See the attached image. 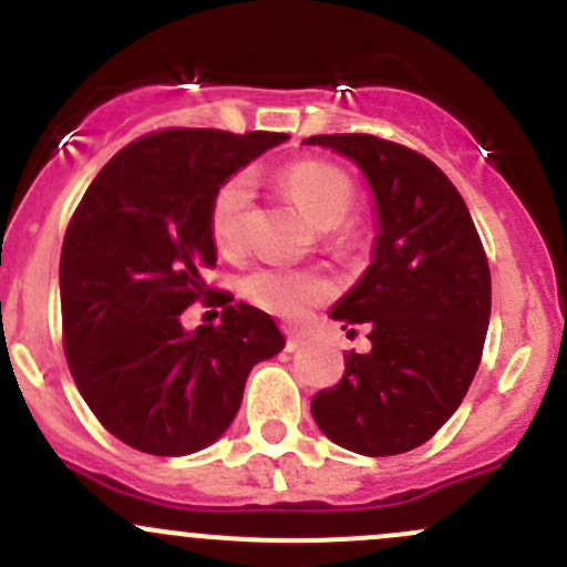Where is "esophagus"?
Returning a JSON list of instances; mask_svg holds the SVG:
<instances>
[{"label": "esophagus", "instance_id": "34e87169", "mask_svg": "<svg viewBox=\"0 0 567 567\" xmlns=\"http://www.w3.org/2000/svg\"><path fill=\"white\" fill-rule=\"evenodd\" d=\"M302 347V336L295 330H286V352H297Z\"/></svg>", "mask_w": 567, "mask_h": 567}]
</instances>
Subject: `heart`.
<instances>
[{"label":"heart","instance_id":"b5f03b06","mask_svg":"<svg viewBox=\"0 0 567 567\" xmlns=\"http://www.w3.org/2000/svg\"><path fill=\"white\" fill-rule=\"evenodd\" d=\"M284 194L302 209L317 229H327V240L343 248L352 240V229L343 224L354 204L352 179L327 161H297L286 166L278 177ZM250 204V179L235 174L215 190L209 202V235L215 248L224 254L240 250L245 235V215ZM330 281L317 270L300 267H254L240 281V291L248 302L261 311L284 319H300L330 295Z\"/></svg>","mask_w":567,"mask_h":567}]
</instances>
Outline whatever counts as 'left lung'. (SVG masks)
<instances>
[{"mask_svg": "<svg viewBox=\"0 0 567 567\" xmlns=\"http://www.w3.org/2000/svg\"><path fill=\"white\" fill-rule=\"evenodd\" d=\"M306 144L358 163L377 209L369 270L330 311L343 330L363 324L371 352L347 354V373L313 395L311 414L347 451L399 456L451 420L475 379L492 317L486 250L464 198L425 155L369 133Z\"/></svg>", "mask_w": 567, "mask_h": 567, "instance_id": "8db88e82", "label": "left lung"}]
</instances>
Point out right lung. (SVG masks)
I'll use <instances>...</instances> for the list:
<instances>
[{
    "label": "right lung",
    "instance_id": "right-lung-1",
    "mask_svg": "<svg viewBox=\"0 0 567 567\" xmlns=\"http://www.w3.org/2000/svg\"><path fill=\"white\" fill-rule=\"evenodd\" d=\"M168 127L120 150L73 213L62 243V336L81 399L116 440L153 456L213 445L240 410L245 379L284 349L270 313L224 302L220 324L188 332L213 295L209 202L235 172L286 142Z\"/></svg>",
    "mask_w": 567,
    "mask_h": 567
}]
</instances>
